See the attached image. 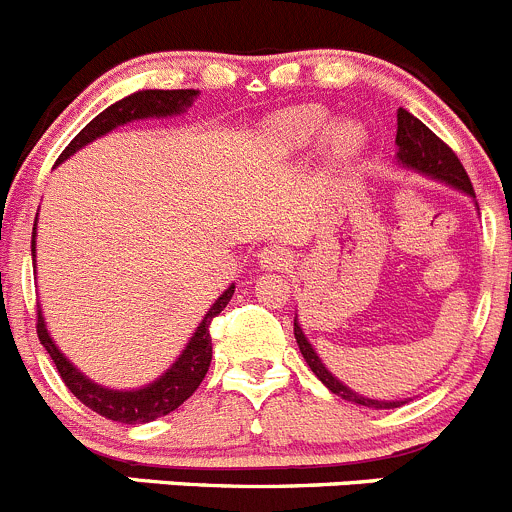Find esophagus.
Here are the masks:
<instances>
[{
    "label": "esophagus",
    "instance_id": "34e87169",
    "mask_svg": "<svg viewBox=\"0 0 512 512\" xmlns=\"http://www.w3.org/2000/svg\"><path fill=\"white\" fill-rule=\"evenodd\" d=\"M259 264L271 271L287 269V266L292 264V253H289L284 246H266L264 251L259 253Z\"/></svg>",
    "mask_w": 512,
    "mask_h": 512
}]
</instances>
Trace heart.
Listing matches in <instances>:
<instances>
[{"instance_id": "heart-1", "label": "heart", "mask_w": 512, "mask_h": 512, "mask_svg": "<svg viewBox=\"0 0 512 512\" xmlns=\"http://www.w3.org/2000/svg\"><path fill=\"white\" fill-rule=\"evenodd\" d=\"M327 114L317 106H307V109H294L287 111L276 121V134L287 147H304L312 142L325 126ZM363 144V131L353 121H340L335 129L330 131V147L335 154H350Z\"/></svg>"}]
</instances>
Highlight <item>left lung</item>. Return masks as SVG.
Wrapping results in <instances>:
<instances>
[{
  "mask_svg": "<svg viewBox=\"0 0 512 512\" xmlns=\"http://www.w3.org/2000/svg\"><path fill=\"white\" fill-rule=\"evenodd\" d=\"M396 144H398V159H401V164L414 167V170L424 172V175L437 177V180L442 182H449L452 187H457V190L467 192V195L475 198V187H472L470 175L464 172L462 162H459L457 154L452 152V147H449L447 142H442V139H439L437 134L424 124V121H419L406 109H398ZM294 337H297L299 350H302L304 360H307V365L312 368V373L317 375V378H320L332 393L342 396L345 401L360 403V406H370V409H396V406H401L398 401H373V398L358 396V393L350 391L348 386H342L337 378H332V373L322 365V360L317 358V353L312 350L307 337L302 335L297 322H294Z\"/></svg>",
  "mask_w": 512,
  "mask_h": 512,
  "instance_id": "1",
  "label": "left lung"
}]
</instances>
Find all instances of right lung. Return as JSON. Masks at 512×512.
Listing matches in <instances>:
<instances>
[{
	"instance_id": "right-lung-1",
	"label": "right lung",
	"mask_w": 512,
	"mask_h": 512,
	"mask_svg": "<svg viewBox=\"0 0 512 512\" xmlns=\"http://www.w3.org/2000/svg\"><path fill=\"white\" fill-rule=\"evenodd\" d=\"M198 96V91L192 88H180V91H139L131 93L129 98H121V101L111 103L109 109L101 111L91 124L83 126L78 134H75L73 142L63 149V154L58 157V162L68 159L70 154L78 152L81 147H86L88 142H93L96 137L109 134L116 126L126 124V121L134 119H147V116H172L185 111L192 103V98ZM32 253H35V241H32ZM233 289L228 287L215 304L210 307V312L205 314L203 322H200L198 332L190 337L185 353L177 358V363L172 365L167 373L154 381L152 386L139 388V391H109V388H101L96 383H91L83 373L70 365V360L63 358L58 348L50 340L48 330H45V322H42V314L37 309V337H40L42 348L48 350L50 358H53L55 368H58L60 378L68 386V391L73 393L81 403H86L88 409L96 411V414L106 416L111 421H121V424H147V421L159 419V416H167L170 411H175L177 406L187 401L192 393L198 391V386L203 383L205 373L210 368V358H213V342H210V322L213 317H218L225 309V304L231 302Z\"/></svg>"
}]
</instances>
